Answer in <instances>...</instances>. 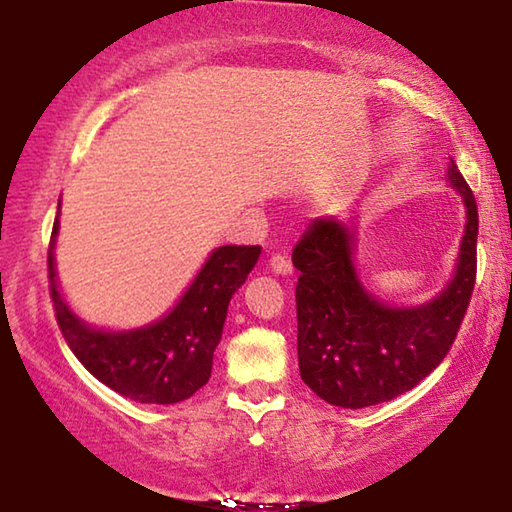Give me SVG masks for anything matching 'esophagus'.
<instances>
[{"label":"esophagus","mask_w":512,"mask_h":512,"mask_svg":"<svg viewBox=\"0 0 512 512\" xmlns=\"http://www.w3.org/2000/svg\"><path fill=\"white\" fill-rule=\"evenodd\" d=\"M268 266H271V271L277 275H289L293 271L291 259L282 253H273L271 259H268Z\"/></svg>","instance_id":"1"}]
</instances>
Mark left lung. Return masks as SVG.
<instances>
[{
    "instance_id": "1",
    "label": "left lung",
    "mask_w": 512,
    "mask_h": 512,
    "mask_svg": "<svg viewBox=\"0 0 512 512\" xmlns=\"http://www.w3.org/2000/svg\"><path fill=\"white\" fill-rule=\"evenodd\" d=\"M447 178L463 196L467 225L454 280L427 305L393 309L372 298L354 273L348 225L339 221H311L293 246L298 366L320 400L341 409L388 402L447 357L470 307L479 235L474 194L454 160Z\"/></svg>"
}]
</instances>
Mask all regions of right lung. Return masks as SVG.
I'll list each match as a JSON object with an SVG mask.
<instances>
[{
    "mask_svg": "<svg viewBox=\"0 0 512 512\" xmlns=\"http://www.w3.org/2000/svg\"><path fill=\"white\" fill-rule=\"evenodd\" d=\"M51 232L47 266L56 323L69 348L101 384L140 404H176L192 397L212 375L232 293L246 282L262 246H221L207 259L192 287L158 323L126 334L97 332L81 323L60 298Z\"/></svg>",
    "mask_w": 512,
    "mask_h": 512,
    "instance_id": "obj_1",
    "label": "right lung"
}]
</instances>
